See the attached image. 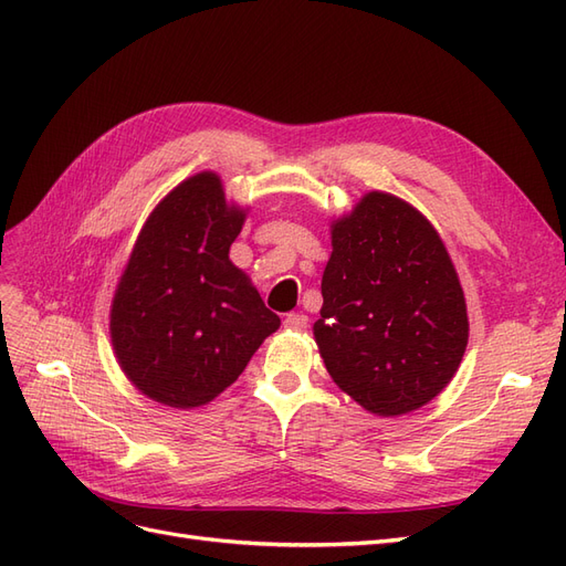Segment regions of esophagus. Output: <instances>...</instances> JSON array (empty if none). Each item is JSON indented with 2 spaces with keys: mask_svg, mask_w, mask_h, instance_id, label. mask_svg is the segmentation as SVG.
I'll use <instances>...</instances> for the list:
<instances>
[{
  "mask_svg": "<svg viewBox=\"0 0 566 566\" xmlns=\"http://www.w3.org/2000/svg\"><path fill=\"white\" fill-rule=\"evenodd\" d=\"M283 325H285V328L287 331H304L306 328V325H310V316H304V314H287L285 318H283Z\"/></svg>",
  "mask_w": 566,
  "mask_h": 566,
  "instance_id": "esophagus-1",
  "label": "esophagus"
}]
</instances>
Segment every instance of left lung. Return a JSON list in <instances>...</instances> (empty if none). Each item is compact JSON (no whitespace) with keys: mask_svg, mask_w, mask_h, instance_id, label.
I'll list each match as a JSON object with an SVG mask.
<instances>
[{"mask_svg":"<svg viewBox=\"0 0 566 566\" xmlns=\"http://www.w3.org/2000/svg\"><path fill=\"white\" fill-rule=\"evenodd\" d=\"M314 325L325 368L375 416H403L451 382L468 312L441 238L418 210L368 193L333 227Z\"/></svg>","mask_w":566,"mask_h":566,"instance_id":"obj_1","label":"left lung"}]
</instances>
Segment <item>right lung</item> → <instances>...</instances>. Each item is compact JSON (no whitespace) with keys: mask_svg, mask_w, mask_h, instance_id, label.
I'll use <instances>...</instances> for the list:
<instances>
[{"mask_svg":"<svg viewBox=\"0 0 566 566\" xmlns=\"http://www.w3.org/2000/svg\"><path fill=\"white\" fill-rule=\"evenodd\" d=\"M243 219L212 172L179 184L148 217L111 312L117 361L146 397L212 401L281 325L229 260Z\"/></svg>","mask_w":566,"mask_h":566,"instance_id":"obj_1","label":"right lung"}]
</instances>
